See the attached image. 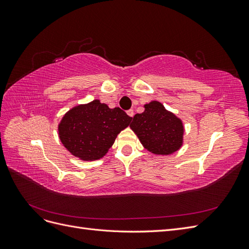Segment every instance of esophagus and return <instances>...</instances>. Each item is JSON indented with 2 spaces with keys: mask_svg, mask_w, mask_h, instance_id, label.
<instances>
[{
  "mask_svg": "<svg viewBox=\"0 0 249 249\" xmlns=\"http://www.w3.org/2000/svg\"><path fill=\"white\" fill-rule=\"evenodd\" d=\"M126 113H127V115H129L130 117H133V116H134V110H132V109L127 110V111H126Z\"/></svg>",
  "mask_w": 249,
  "mask_h": 249,
  "instance_id": "1",
  "label": "esophagus"
}]
</instances>
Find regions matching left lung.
<instances>
[{
  "instance_id": "obj_1",
  "label": "left lung",
  "mask_w": 249,
  "mask_h": 249,
  "mask_svg": "<svg viewBox=\"0 0 249 249\" xmlns=\"http://www.w3.org/2000/svg\"><path fill=\"white\" fill-rule=\"evenodd\" d=\"M131 129L142 145L155 155H170L183 144L182 120L157 101L144 105V111L133 117Z\"/></svg>"
}]
</instances>
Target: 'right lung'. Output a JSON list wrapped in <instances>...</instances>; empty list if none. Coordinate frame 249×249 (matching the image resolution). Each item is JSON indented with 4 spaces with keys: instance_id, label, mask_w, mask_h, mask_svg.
Here are the masks:
<instances>
[{
    "instance_id": "right-lung-1",
    "label": "right lung",
    "mask_w": 249,
    "mask_h": 249,
    "mask_svg": "<svg viewBox=\"0 0 249 249\" xmlns=\"http://www.w3.org/2000/svg\"><path fill=\"white\" fill-rule=\"evenodd\" d=\"M131 120L132 117L120 108L110 109L94 100L66 113L58 125L59 137L74 157L84 161L99 160L108 153L117 135Z\"/></svg>"
}]
</instances>
